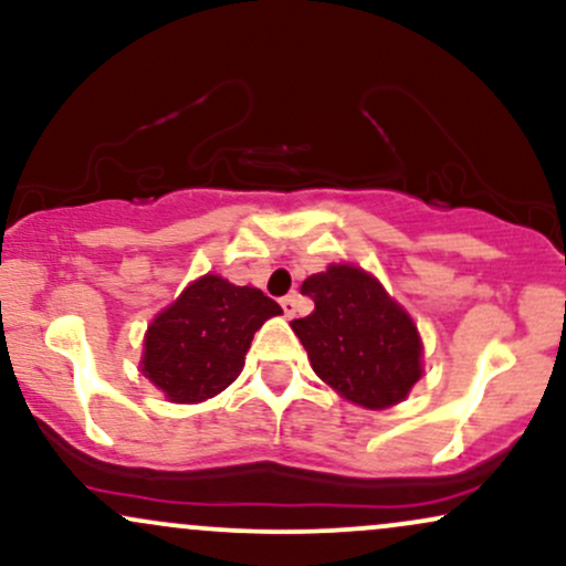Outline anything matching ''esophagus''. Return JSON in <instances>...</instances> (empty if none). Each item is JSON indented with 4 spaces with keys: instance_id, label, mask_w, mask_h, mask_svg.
Wrapping results in <instances>:
<instances>
[{
    "instance_id": "34e87169",
    "label": "esophagus",
    "mask_w": 566,
    "mask_h": 566,
    "mask_svg": "<svg viewBox=\"0 0 566 566\" xmlns=\"http://www.w3.org/2000/svg\"><path fill=\"white\" fill-rule=\"evenodd\" d=\"M282 311H284V316H287V319H292V316H295V311H297V303H295V297L292 295H287V297H282Z\"/></svg>"
}]
</instances>
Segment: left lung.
<instances>
[{"mask_svg":"<svg viewBox=\"0 0 566 566\" xmlns=\"http://www.w3.org/2000/svg\"><path fill=\"white\" fill-rule=\"evenodd\" d=\"M303 292L314 311L290 327L314 373L356 407L405 401L423 378V337L380 279L354 263H329L305 279Z\"/></svg>","mask_w":566,"mask_h":566,"instance_id":"left-lung-1","label":"left lung"}]
</instances>
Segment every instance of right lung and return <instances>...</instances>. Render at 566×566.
<instances>
[{
    "label": "right lung",
    "instance_id": "right-lung-1",
    "mask_svg": "<svg viewBox=\"0 0 566 566\" xmlns=\"http://www.w3.org/2000/svg\"><path fill=\"white\" fill-rule=\"evenodd\" d=\"M282 308L220 274L188 282L143 335L140 373L172 405H199L239 378L252 335Z\"/></svg>",
    "mask_w": 566,
    "mask_h": 566
}]
</instances>
